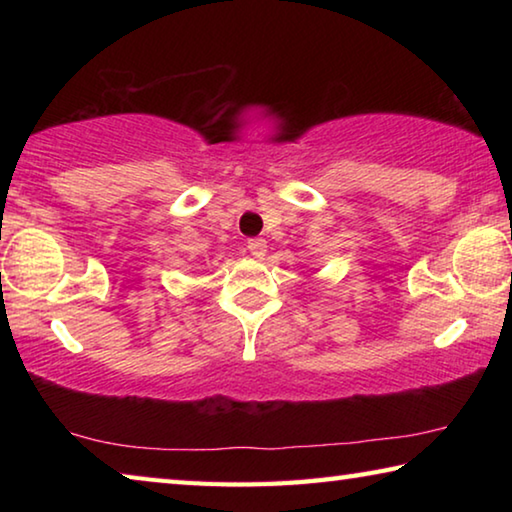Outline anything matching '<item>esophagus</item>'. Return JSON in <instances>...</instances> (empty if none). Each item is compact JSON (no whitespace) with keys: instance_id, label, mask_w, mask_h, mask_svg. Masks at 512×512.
Instances as JSON below:
<instances>
[{"instance_id":"34e87169","label":"esophagus","mask_w":512,"mask_h":512,"mask_svg":"<svg viewBox=\"0 0 512 512\" xmlns=\"http://www.w3.org/2000/svg\"><path fill=\"white\" fill-rule=\"evenodd\" d=\"M248 250L253 257L262 259L266 255V239H248Z\"/></svg>"}]
</instances>
